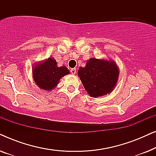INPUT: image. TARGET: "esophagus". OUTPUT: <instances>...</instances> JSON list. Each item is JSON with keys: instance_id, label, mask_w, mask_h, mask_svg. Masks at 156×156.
Listing matches in <instances>:
<instances>
[{"instance_id": "34e87169", "label": "esophagus", "mask_w": 156, "mask_h": 156, "mask_svg": "<svg viewBox=\"0 0 156 156\" xmlns=\"http://www.w3.org/2000/svg\"><path fill=\"white\" fill-rule=\"evenodd\" d=\"M70 72H71V74H75L76 72V70L75 68H72V69H70Z\"/></svg>"}]
</instances>
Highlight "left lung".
<instances>
[{
	"mask_svg": "<svg viewBox=\"0 0 156 156\" xmlns=\"http://www.w3.org/2000/svg\"><path fill=\"white\" fill-rule=\"evenodd\" d=\"M77 73L87 93L94 98L112 92L119 75L114 61L93 57L87 61L84 67H80Z\"/></svg>",
	"mask_w": 156,
	"mask_h": 156,
	"instance_id": "obj_1",
	"label": "left lung"
}]
</instances>
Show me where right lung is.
Returning a JSON list of instances; mask_svg holds the SVG:
<instances>
[{
	"instance_id": "right-lung-1",
	"label": "right lung",
	"mask_w": 156,
	"mask_h": 156,
	"mask_svg": "<svg viewBox=\"0 0 156 156\" xmlns=\"http://www.w3.org/2000/svg\"><path fill=\"white\" fill-rule=\"evenodd\" d=\"M69 71L65 66L57 67V62L49 57L44 62L36 64L33 68V80L40 88L51 91L55 88L60 79Z\"/></svg>"
}]
</instances>
